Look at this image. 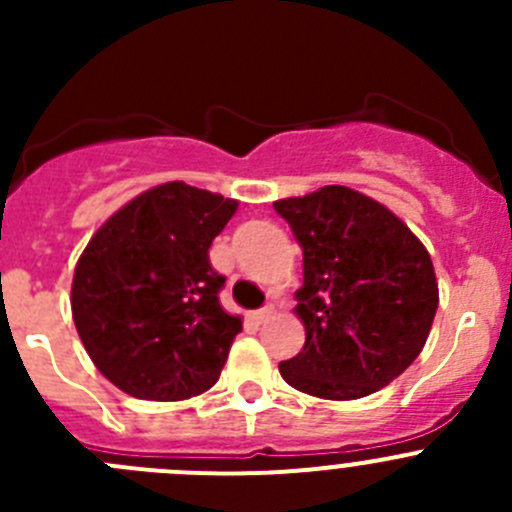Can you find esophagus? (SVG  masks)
Returning <instances> with one entry per match:
<instances>
[{
    "mask_svg": "<svg viewBox=\"0 0 512 512\" xmlns=\"http://www.w3.org/2000/svg\"><path fill=\"white\" fill-rule=\"evenodd\" d=\"M271 315H274V307L264 305V307H261V310L253 312V320H256V323H264V320H269Z\"/></svg>",
    "mask_w": 512,
    "mask_h": 512,
    "instance_id": "1",
    "label": "esophagus"
}]
</instances>
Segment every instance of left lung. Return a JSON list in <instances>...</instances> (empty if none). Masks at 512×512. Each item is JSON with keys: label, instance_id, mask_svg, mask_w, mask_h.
Segmentation results:
<instances>
[{"label": "left lung", "instance_id": "1", "mask_svg": "<svg viewBox=\"0 0 512 512\" xmlns=\"http://www.w3.org/2000/svg\"><path fill=\"white\" fill-rule=\"evenodd\" d=\"M302 248L297 315L305 346L279 372L295 390L356 400L400 377L423 351L438 307L431 256L366 194L323 187L274 202Z\"/></svg>", "mask_w": 512, "mask_h": 512}]
</instances>
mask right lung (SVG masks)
<instances>
[{
  "label": "right lung",
  "instance_id": "obj_1",
  "mask_svg": "<svg viewBox=\"0 0 512 512\" xmlns=\"http://www.w3.org/2000/svg\"><path fill=\"white\" fill-rule=\"evenodd\" d=\"M238 202L169 182L138 194L94 233L71 312L94 366L138 400H187L223 372L241 318L220 305L215 235Z\"/></svg>",
  "mask_w": 512,
  "mask_h": 512
}]
</instances>
